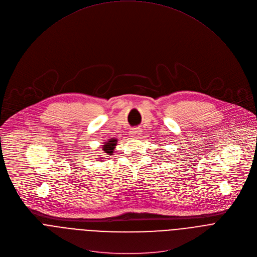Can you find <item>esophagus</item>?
<instances>
[{"label": "esophagus", "mask_w": 257, "mask_h": 257, "mask_svg": "<svg viewBox=\"0 0 257 257\" xmlns=\"http://www.w3.org/2000/svg\"><path fill=\"white\" fill-rule=\"evenodd\" d=\"M141 129L140 128H133L131 131H130V136L132 138H136L138 135L141 134Z\"/></svg>", "instance_id": "obj_1"}]
</instances>
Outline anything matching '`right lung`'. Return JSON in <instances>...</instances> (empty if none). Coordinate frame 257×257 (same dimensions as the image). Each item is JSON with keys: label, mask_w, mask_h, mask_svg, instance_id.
Masks as SVG:
<instances>
[{"label": "right lung", "mask_w": 257, "mask_h": 257, "mask_svg": "<svg viewBox=\"0 0 257 257\" xmlns=\"http://www.w3.org/2000/svg\"><path fill=\"white\" fill-rule=\"evenodd\" d=\"M118 139L116 138H110L108 139L106 142H104V145H102V150L105 152V154L107 155H112L114 153V149L116 148ZM103 158V157H101Z\"/></svg>", "instance_id": "1"}]
</instances>
